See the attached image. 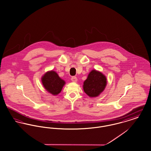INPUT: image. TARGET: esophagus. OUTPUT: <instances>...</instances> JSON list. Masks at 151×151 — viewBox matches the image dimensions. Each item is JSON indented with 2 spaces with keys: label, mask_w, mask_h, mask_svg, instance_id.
<instances>
[{
  "label": "esophagus",
  "mask_w": 151,
  "mask_h": 151,
  "mask_svg": "<svg viewBox=\"0 0 151 151\" xmlns=\"http://www.w3.org/2000/svg\"><path fill=\"white\" fill-rule=\"evenodd\" d=\"M71 80L74 82H77V78L76 77H72Z\"/></svg>",
  "instance_id": "obj_1"
}]
</instances>
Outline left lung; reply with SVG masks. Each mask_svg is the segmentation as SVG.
I'll use <instances>...</instances> for the list:
<instances>
[{"mask_svg":"<svg viewBox=\"0 0 151 151\" xmlns=\"http://www.w3.org/2000/svg\"><path fill=\"white\" fill-rule=\"evenodd\" d=\"M107 85L106 76L101 71L93 69L83 82V89L90 97H96L105 90Z\"/></svg>","mask_w":151,"mask_h":151,"instance_id":"left-lung-1","label":"left lung"}]
</instances>
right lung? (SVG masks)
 Wrapping results in <instances>:
<instances>
[{
  "mask_svg": "<svg viewBox=\"0 0 151 151\" xmlns=\"http://www.w3.org/2000/svg\"><path fill=\"white\" fill-rule=\"evenodd\" d=\"M41 81L44 88L53 96L58 95L66 83L65 81L53 70L45 73L41 78Z\"/></svg>",
  "mask_w": 151,
  "mask_h": 151,
  "instance_id": "obj_1",
  "label": "right lung"
}]
</instances>
